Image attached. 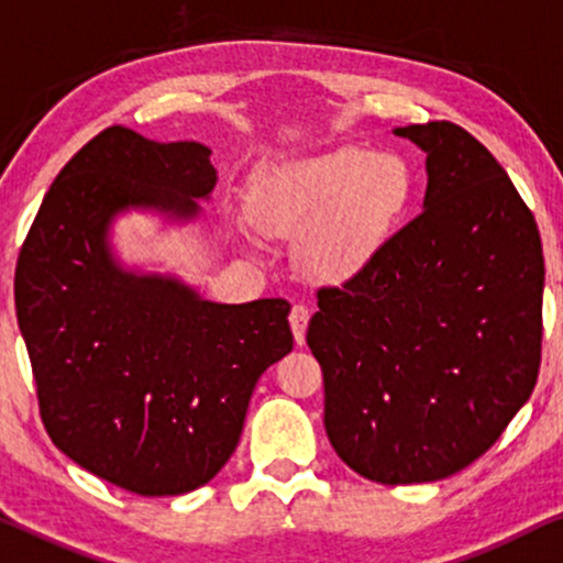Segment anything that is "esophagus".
<instances>
[{"mask_svg": "<svg viewBox=\"0 0 563 563\" xmlns=\"http://www.w3.org/2000/svg\"><path fill=\"white\" fill-rule=\"evenodd\" d=\"M309 319H311V309L306 303H296L294 309H290V329H294V336L298 344L306 342V327H309Z\"/></svg>", "mask_w": 563, "mask_h": 563, "instance_id": "esophagus-1", "label": "esophagus"}]
</instances>
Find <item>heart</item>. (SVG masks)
Here are the masks:
<instances>
[{
	"mask_svg": "<svg viewBox=\"0 0 563 563\" xmlns=\"http://www.w3.org/2000/svg\"><path fill=\"white\" fill-rule=\"evenodd\" d=\"M409 190L399 156L340 146L269 172L252 198V219L267 234L311 229L303 265L319 277H344L371 257Z\"/></svg>",
	"mask_w": 563,
	"mask_h": 563,
	"instance_id": "heart-1",
	"label": "heart"
}]
</instances>
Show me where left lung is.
I'll return each mask as SVG.
<instances>
[{
    "instance_id": "obj_1",
    "label": "left lung",
    "mask_w": 563,
    "mask_h": 563,
    "mask_svg": "<svg viewBox=\"0 0 563 563\" xmlns=\"http://www.w3.org/2000/svg\"><path fill=\"white\" fill-rule=\"evenodd\" d=\"M427 154L424 211L342 286L317 290L306 342L336 455L399 486L459 474L533 394L543 246L533 211L451 120L396 129Z\"/></svg>"
}]
</instances>
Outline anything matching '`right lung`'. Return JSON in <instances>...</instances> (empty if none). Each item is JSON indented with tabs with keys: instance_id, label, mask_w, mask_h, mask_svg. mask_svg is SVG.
Instances as JSON below:
<instances>
[{
	"instance_id": "add662e5",
	"label": "right lung",
	"mask_w": 563,
	"mask_h": 563,
	"mask_svg": "<svg viewBox=\"0 0 563 563\" xmlns=\"http://www.w3.org/2000/svg\"><path fill=\"white\" fill-rule=\"evenodd\" d=\"M208 148L110 125L66 162L14 269V309L48 438L141 497L211 482L236 451L252 391L294 350L286 298L203 301L123 273L104 231L129 206L195 216L216 185Z\"/></svg>"
}]
</instances>
